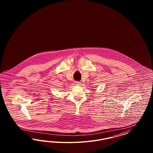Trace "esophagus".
Segmentation results:
<instances>
[{
  "instance_id": "esophagus-1",
  "label": "esophagus",
  "mask_w": 153,
  "mask_h": 153,
  "mask_svg": "<svg viewBox=\"0 0 153 153\" xmlns=\"http://www.w3.org/2000/svg\"><path fill=\"white\" fill-rule=\"evenodd\" d=\"M81 82H79V81H76V82H74V84L76 85H81Z\"/></svg>"
}]
</instances>
